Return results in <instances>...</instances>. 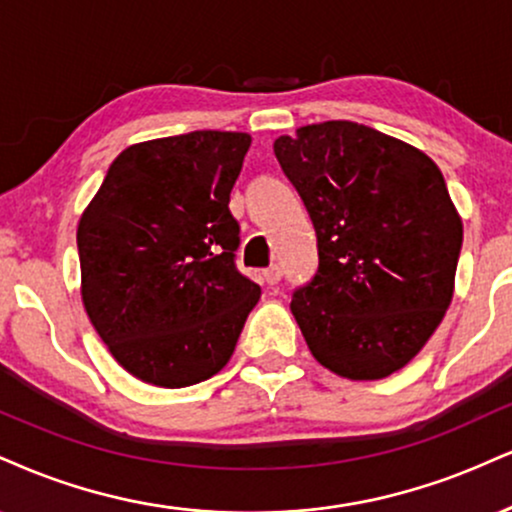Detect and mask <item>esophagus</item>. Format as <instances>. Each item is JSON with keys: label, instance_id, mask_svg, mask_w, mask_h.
I'll return each mask as SVG.
<instances>
[{"label": "esophagus", "instance_id": "34e87169", "mask_svg": "<svg viewBox=\"0 0 512 512\" xmlns=\"http://www.w3.org/2000/svg\"><path fill=\"white\" fill-rule=\"evenodd\" d=\"M262 276H264V281H267V286H276V283L281 281L283 272H281L279 264H272V267H269V269H264Z\"/></svg>", "mask_w": 512, "mask_h": 512}]
</instances>
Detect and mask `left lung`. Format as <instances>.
Returning <instances> with one entry per match:
<instances>
[{"instance_id":"left-lung-1","label":"left lung","mask_w":512,"mask_h":512,"mask_svg":"<svg viewBox=\"0 0 512 512\" xmlns=\"http://www.w3.org/2000/svg\"><path fill=\"white\" fill-rule=\"evenodd\" d=\"M274 155L317 231L319 269L291 300L307 348L338 377H391L453 300L463 219L439 166L355 121L300 126Z\"/></svg>"}]
</instances>
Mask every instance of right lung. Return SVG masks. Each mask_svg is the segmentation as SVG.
I'll return each mask as SVG.
<instances>
[{
	"label": "right lung",
	"instance_id": "obj_1",
	"mask_svg": "<svg viewBox=\"0 0 512 512\" xmlns=\"http://www.w3.org/2000/svg\"><path fill=\"white\" fill-rule=\"evenodd\" d=\"M248 133L193 131L121 152L80 214V298L119 365L183 389L231 360L260 286L233 264L229 195Z\"/></svg>",
	"mask_w": 512,
	"mask_h": 512
}]
</instances>
